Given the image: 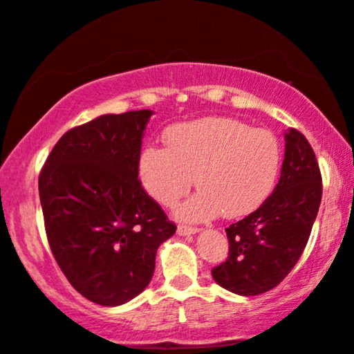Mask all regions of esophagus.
<instances>
[{
    "label": "esophagus",
    "instance_id": "34e87169",
    "mask_svg": "<svg viewBox=\"0 0 354 354\" xmlns=\"http://www.w3.org/2000/svg\"><path fill=\"white\" fill-rule=\"evenodd\" d=\"M176 232H178V236H191V234L199 232V229L198 227H191V225L180 224V225H178Z\"/></svg>",
    "mask_w": 354,
    "mask_h": 354
}]
</instances>
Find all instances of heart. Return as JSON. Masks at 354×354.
Returning <instances> with one entry per match:
<instances>
[{"mask_svg": "<svg viewBox=\"0 0 354 354\" xmlns=\"http://www.w3.org/2000/svg\"><path fill=\"white\" fill-rule=\"evenodd\" d=\"M165 148L148 145L138 161L143 188L174 206L191 185L199 191L178 207L186 221L249 214L270 194L279 173V140L234 118L207 117L169 127Z\"/></svg>", "mask_w": 354, "mask_h": 354, "instance_id": "b5f03b06", "label": "heart"}]
</instances>
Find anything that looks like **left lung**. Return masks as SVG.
I'll use <instances>...</instances> for the list:
<instances>
[{"label":"left lung","instance_id":"obj_1","mask_svg":"<svg viewBox=\"0 0 354 354\" xmlns=\"http://www.w3.org/2000/svg\"><path fill=\"white\" fill-rule=\"evenodd\" d=\"M322 201V173L308 140L285 131V156L274 193L225 229L229 257L211 270L216 283L237 295H261L288 275L304 252Z\"/></svg>","mask_w":354,"mask_h":354}]
</instances>
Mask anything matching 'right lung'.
Masks as SVG:
<instances>
[{"instance_id": "add662e5", "label": "right lung", "mask_w": 354, "mask_h": 354, "mask_svg": "<svg viewBox=\"0 0 354 354\" xmlns=\"http://www.w3.org/2000/svg\"><path fill=\"white\" fill-rule=\"evenodd\" d=\"M151 110L100 115L61 136L39 174L55 262L97 305L117 306L150 283L158 247L176 232L138 180Z\"/></svg>"}]
</instances>
